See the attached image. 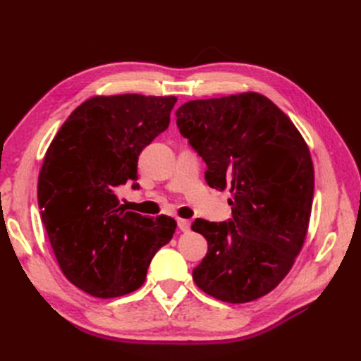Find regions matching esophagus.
I'll list each match as a JSON object with an SVG mask.
<instances>
[{"label": "esophagus", "instance_id": "obj_1", "mask_svg": "<svg viewBox=\"0 0 361 361\" xmlns=\"http://www.w3.org/2000/svg\"><path fill=\"white\" fill-rule=\"evenodd\" d=\"M178 226L182 232H188L191 227V221L190 220H183V218H179L178 220Z\"/></svg>", "mask_w": 361, "mask_h": 361}]
</instances>
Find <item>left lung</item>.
<instances>
[{
	"instance_id": "left-lung-1",
	"label": "left lung",
	"mask_w": 361,
	"mask_h": 361,
	"mask_svg": "<svg viewBox=\"0 0 361 361\" xmlns=\"http://www.w3.org/2000/svg\"><path fill=\"white\" fill-rule=\"evenodd\" d=\"M180 135L206 162V182L231 188L232 218L191 226L207 241L192 269L203 292L226 302L264 297L286 277L304 244L314 170L292 120L268 97L241 93L190 101L176 111Z\"/></svg>"
}]
</instances>
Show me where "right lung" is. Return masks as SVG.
<instances>
[{"instance_id": "1", "label": "right lung", "mask_w": 361, "mask_h": 361, "mask_svg": "<svg viewBox=\"0 0 361 361\" xmlns=\"http://www.w3.org/2000/svg\"><path fill=\"white\" fill-rule=\"evenodd\" d=\"M174 96H94L59 129L43 159L37 202L66 279L97 298L143 285L176 221L125 211L116 191L135 182L138 157L169 128Z\"/></svg>"}]
</instances>
